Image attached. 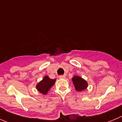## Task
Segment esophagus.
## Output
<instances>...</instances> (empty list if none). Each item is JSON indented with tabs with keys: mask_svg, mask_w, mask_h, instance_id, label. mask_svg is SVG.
<instances>
[{
	"mask_svg": "<svg viewBox=\"0 0 122 122\" xmlns=\"http://www.w3.org/2000/svg\"><path fill=\"white\" fill-rule=\"evenodd\" d=\"M59 77L60 79H65V75H60V76H59Z\"/></svg>",
	"mask_w": 122,
	"mask_h": 122,
	"instance_id": "1",
	"label": "esophagus"
}]
</instances>
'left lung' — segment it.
I'll use <instances>...</instances> for the list:
<instances>
[{"mask_svg":"<svg viewBox=\"0 0 122 122\" xmlns=\"http://www.w3.org/2000/svg\"><path fill=\"white\" fill-rule=\"evenodd\" d=\"M72 81L75 87V89L77 91L81 92L86 89L87 87V83L84 79L79 76H74L72 78Z\"/></svg>","mask_w":122,"mask_h":122,"instance_id":"1","label":"left lung"}]
</instances>
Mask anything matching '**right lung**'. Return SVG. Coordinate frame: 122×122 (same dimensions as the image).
<instances>
[{
	"label": "right lung",
	"mask_w": 122,
	"mask_h": 122,
	"mask_svg": "<svg viewBox=\"0 0 122 122\" xmlns=\"http://www.w3.org/2000/svg\"><path fill=\"white\" fill-rule=\"evenodd\" d=\"M56 80V79H51L48 76H45L43 79V80L36 85V89L41 93L46 95L48 93V92L49 91L51 87L54 84Z\"/></svg>",
	"instance_id": "add662e5"
}]
</instances>
